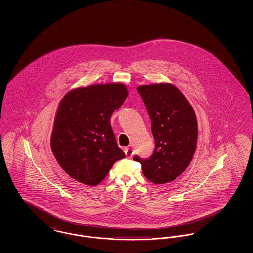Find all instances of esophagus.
I'll return each mask as SVG.
<instances>
[{"label": "esophagus", "mask_w": 253, "mask_h": 253, "mask_svg": "<svg viewBox=\"0 0 253 253\" xmlns=\"http://www.w3.org/2000/svg\"><path fill=\"white\" fill-rule=\"evenodd\" d=\"M133 150H132V148H126L125 149V155H126V157H132V155H133Z\"/></svg>", "instance_id": "34e87169"}]
</instances>
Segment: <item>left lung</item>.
Returning <instances> with one entry per match:
<instances>
[{"label": "left lung", "instance_id": "1", "mask_svg": "<svg viewBox=\"0 0 253 253\" xmlns=\"http://www.w3.org/2000/svg\"><path fill=\"white\" fill-rule=\"evenodd\" d=\"M148 111L155 151L149 158L136 155L145 177L155 184L174 180L192 161L197 140V121L193 107L172 84L137 87Z\"/></svg>", "mask_w": 253, "mask_h": 253}]
</instances>
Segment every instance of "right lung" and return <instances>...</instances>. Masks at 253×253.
Returning a JSON list of instances; mask_svg holds the SVG:
<instances>
[{
  "label": "right lung",
  "instance_id": "add662e5",
  "mask_svg": "<svg viewBox=\"0 0 253 253\" xmlns=\"http://www.w3.org/2000/svg\"><path fill=\"white\" fill-rule=\"evenodd\" d=\"M127 96L125 85L108 84L75 89L61 99L50 145L60 167L74 179L96 186L125 157L110 120Z\"/></svg>",
  "mask_w": 253,
  "mask_h": 253
}]
</instances>
